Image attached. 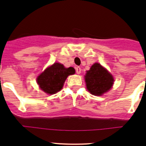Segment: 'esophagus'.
Here are the masks:
<instances>
[{
  "mask_svg": "<svg viewBox=\"0 0 146 146\" xmlns=\"http://www.w3.org/2000/svg\"><path fill=\"white\" fill-rule=\"evenodd\" d=\"M76 72L77 74H80L81 73V68L80 66L76 67Z\"/></svg>",
  "mask_w": 146,
  "mask_h": 146,
  "instance_id": "esophagus-1",
  "label": "esophagus"
}]
</instances>
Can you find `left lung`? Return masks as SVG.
Here are the masks:
<instances>
[{"mask_svg": "<svg viewBox=\"0 0 146 146\" xmlns=\"http://www.w3.org/2000/svg\"><path fill=\"white\" fill-rule=\"evenodd\" d=\"M85 81L89 92L94 96H102L113 87L114 78L101 64L95 63L86 72Z\"/></svg>", "mask_w": 146, "mask_h": 146, "instance_id": "8db88e82", "label": "left lung"}]
</instances>
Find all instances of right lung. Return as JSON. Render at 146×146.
<instances>
[{
	"label": "right lung",
	"instance_id": "obj_1",
	"mask_svg": "<svg viewBox=\"0 0 146 146\" xmlns=\"http://www.w3.org/2000/svg\"><path fill=\"white\" fill-rule=\"evenodd\" d=\"M74 73L73 67L66 68L60 63H55L38 76L37 83L44 92L52 95L60 91L67 77Z\"/></svg>",
	"mask_w": 146,
	"mask_h": 146
}]
</instances>
